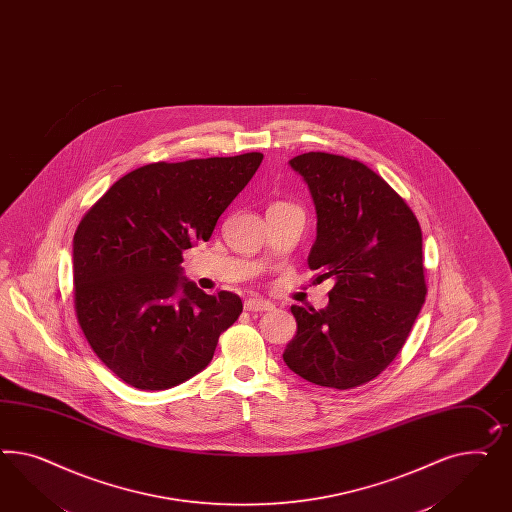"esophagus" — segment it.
<instances>
[{"label":"esophagus","instance_id":"obj_1","mask_svg":"<svg viewBox=\"0 0 512 512\" xmlns=\"http://www.w3.org/2000/svg\"><path fill=\"white\" fill-rule=\"evenodd\" d=\"M273 308H275V305L271 301H265L260 297H252V299L245 301V310H249V312H269Z\"/></svg>","mask_w":512,"mask_h":512}]
</instances>
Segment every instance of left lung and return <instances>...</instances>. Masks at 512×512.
Listing matches in <instances>:
<instances>
[{"mask_svg":"<svg viewBox=\"0 0 512 512\" xmlns=\"http://www.w3.org/2000/svg\"><path fill=\"white\" fill-rule=\"evenodd\" d=\"M290 166L307 183L318 217L308 267L335 286L325 308L293 305L297 335L282 357L303 380L351 389L393 363L421 312V226L363 162L310 151Z\"/></svg>","mask_w":512,"mask_h":512,"instance_id":"8db88e82","label":"left lung"}]
</instances>
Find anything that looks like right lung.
Listing matches in <instances>:
<instances>
[{"label":"right lung","instance_id":"right-lung-1","mask_svg":"<svg viewBox=\"0 0 512 512\" xmlns=\"http://www.w3.org/2000/svg\"><path fill=\"white\" fill-rule=\"evenodd\" d=\"M262 153L155 162L117 179L73 239L74 308L91 350L142 391L190 380L239 318L232 292L183 277V250L207 241Z\"/></svg>","mask_w":512,"mask_h":512}]
</instances>
